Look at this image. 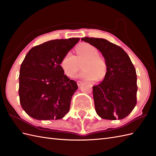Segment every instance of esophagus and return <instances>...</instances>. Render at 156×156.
<instances>
[{
  "mask_svg": "<svg viewBox=\"0 0 156 156\" xmlns=\"http://www.w3.org/2000/svg\"><path fill=\"white\" fill-rule=\"evenodd\" d=\"M77 85L79 87V86H81V84L83 83V81H77Z\"/></svg>",
  "mask_w": 156,
  "mask_h": 156,
  "instance_id": "esophagus-1",
  "label": "esophagus"
}]
</instances>
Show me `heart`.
I'll return each mask as SVG.
<instances>
[{
  "label": "heart",
  "instance_id": "heart-1",
  "mask_svg": "<svg viewBox=\"0 0 156 156\" xmlns=\"http://www.w3.org/2000/svg\"><path fill=\"white\" fill-rule=\"evenodd\" d=\"M76 56L68 52L62 58L60 67L64 74L69 77H74L83 62V69L79 77L87 80L101 81L107 73V63L99 56L97 48L92 44L83 43L76 47Z\"/></svg>",
  "mask_w": 156,
  "mask_h": 156
}]
</instances>
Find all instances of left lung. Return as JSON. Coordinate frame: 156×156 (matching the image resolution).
Segmentation results:
<instances>
[{
    "instance_id": "8db88e82",
    "label": "left lung",
    "mask_w": 156,
    "mask_h": 156,
    "mask_svg": "<svg viewBox=\"0 0 156 156\" xmlns=\"http://www.w3.org/2000/svg\"><path fill=\"white\" fill-rule=\"evenodd\" d=\"M104 57L107 73L101 83L93 87L98 115L109 120L125 118L137 103L136 71L129 57L122 47L104 39L83 37Z\"/></svg>"
}]
</instances>
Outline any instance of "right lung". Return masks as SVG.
Here are the masks:
<instances>
[{"instance_id": "right-lung-1", "label": "right lung", "mask_w": 156, "mask_h": 156, "mask_svg": "<svg viewBox=\"0 0 156 156\" xmlns=\"http://www.w3.org/2000/svg\"><path fill=\"white\" fill-rule=\"evenodd\" d=\"M79 38L49 41L33 47L20 65L19 95L23 110L39 120L60 119L70 109L77 83L60 67Z\"/></svg>"}]
</instances>
